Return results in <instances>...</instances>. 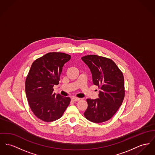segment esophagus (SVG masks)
Returning <instances> with one entry per match:
<instances>
[{
	"label": "esophagus",
	"mask_w": 155,
	"mask_h": 155,
	"mask_svg": "<svg viewBox=\"0 0 155 155\" xmlns=\"http://www.w3.org/2000/svg\"><path fill=\"white\" fill-rule=\"evenodd\" d=\"M80 99L79 98H78V97H73L72 98V101L73 102H77L78 101H79Z\"/></svg>",
	"instance_id": "1"
}]
</instances>
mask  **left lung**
Masks as SVG:
<instances>
[{"label":"left lung","instance_id":"8db88e82","mask_svg":"<svg viewBox=\"0 0 155 155\" xmlns=\"http://www.w3.org/2000/svg\"><path fill=\"white\" fill-rule=\"evenodd\" d=\"M82 60L91 70L93 84L101 89L98 99H86L88 106L84 115L93 123L107 121L124 101L123 73L112 60L104 57L91 54L83 56Z\"/></svg>","mask_w":155,"mask_h":155}]
</instances>
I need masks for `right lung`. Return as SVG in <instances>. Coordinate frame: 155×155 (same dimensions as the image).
I'll use <instances>...</instances> for the list:
<instances>
[{
	"label": "right lung",
	"instance_id": "1",
	"mask_svg": "<svg viewBox=\"0 0 155 155\" xmlns=\"http://www.w3.org/2000/svg\"><path fill=\"white\" fill-rule=\"evenodd\" d=\"M71 56L61 52H50L31 64L25 82V91L32 112L44 122H53L62 117L71 98L53 93L59 84L62 68Z\"/></svg>",
	"mask_w": 155,
	"mask_h": 155
}]
</instances>
